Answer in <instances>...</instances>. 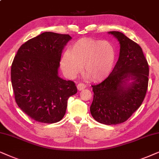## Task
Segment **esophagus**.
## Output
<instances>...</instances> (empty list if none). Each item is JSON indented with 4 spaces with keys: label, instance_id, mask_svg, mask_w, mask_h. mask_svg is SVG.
Returning <instances> with one entry per match:
<instances>
[{
    "label": "esophagus",
    "instance_id": "obj_1",
    "mask_svg": "<svg viewBox=\"0 0 159 159\" xmlns=\"http://www.w3.org/2000/svg\"><path fill=\"white\" fill-rule=\"evenodd\" d=\"M85 88H86V86H85V84H84L80 83V84H78V85H77V89H78V91L83 90Z\"/></svg>",
    "mask_w": 159,
    "mask_h": 159
}]
</instances>
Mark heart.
Masks as SVG:
<instances>
[{"instance_id":"heart-1","label":"heart","mask_w":159,"mask_h":159,"mask_svg":"<svg viewBox=\"0 0 159 159\" xmlns=\"http://www.w3.org/2000/svg\"><path fill=\"white\" fill-rule=\"evenodd\" d=\"M116 60L113 46L107 41L81 39L63 54L60 66L65 75L74 78L82 70L92 81L97 82L108 77Z\"/></svg>"}]
</instances>
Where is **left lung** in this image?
<instances>
[{"label": "left lung", "mask_w": 159, "mask_h": 159, "mask_svg": "<svg viewBox=\"0 0 159 159\" xmlns=\"http://www.w3.org/2000/svg\"><path fill=\"white\" fill-rule=\"evenodd\" d=\"M108 33L119 42V57L108 77L92 86L94 98L90 112L97 122L116 125L126 121L143 103L149 67L138 44L120 32Z\"/></svg>", "instance_id": "8db88e82"}]
</instances>
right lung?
<instances>
[{
  "label": "right lung",
  "mask_w": 159,
  "mask_h": 159,
  "mask_svg": "<svg viewBox=\"0 0 159 159\" xmlns=\"http://www.w3.org/2000/svg\"><path fill=\"white\" fill-rule=\"evenodd\" d=\"M71 39L69 35L45 32L22 44L14 57L11 78L16 102L38 122L62 120L67 99L77 93L73 81L58 75L62 51Z\"/></svg>",
  "instance_id": "add662e5"
}]
</instances>
